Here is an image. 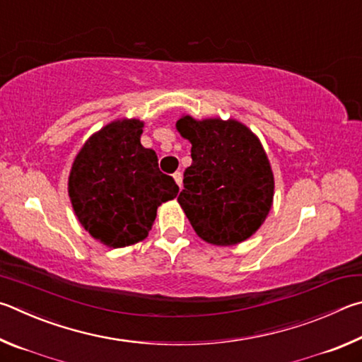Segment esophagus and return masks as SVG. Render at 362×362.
<instances>
[{"mask_svg":"<svg viewBox=\"0 0 362 362\" xmlns=\"http://www.w3.org/2000/svg\"><path fill=\"white\" fill-rule=\"evenodd\" d=\"M173 177H175L176 185L180 186V187H182V175H181V171H176V173H173Z\"/></svg>","mask_w":362,"mask_h":362,"instance_id":"34e87169","label":"esophagus"}]
</instances>
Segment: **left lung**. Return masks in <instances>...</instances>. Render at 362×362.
Wrapping results in <instances>:
<instances>
[{
  "label": "left lung",
  "instance_id": "8db88e82",
  "mask_svg": "<svg viewBox=\"0 0 362 362\" xmlns=\"http://www.w3.org/2000/svg\"><path fill=\"white\" fill-rule=\"evenodd\" d=\"M176 129L192 144L177 202L195 233L218 246L250 238L274 200V173L261 141L232 119L185 116Z\"/></svg>",
  "mask_w": 362,
  "mask_h": 362
}]
</instances>
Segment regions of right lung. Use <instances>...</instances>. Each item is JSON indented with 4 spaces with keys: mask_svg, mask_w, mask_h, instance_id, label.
I'll return each mask as SVG.
<instances>
[{
    "mask_svg": "<svg viewBox=\"0 0 362 362\" xmlns=\"http://www.w3.org/2000/svg\"><path fill=\"white\" fill-rule=\"evenodd\" d=\"M143 122H111L88 139L69 173L68 192L79 223L106 246L122 248L148 237L157 206L180 187L158 170L157 154L139 141Z\"/></svg>",
    "mask_w": 362,
    "mask_h": 362,
    "instance_id": "right-lung-1",
    "label": "right lung"
}]
</instances>
